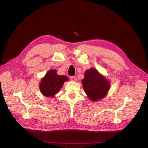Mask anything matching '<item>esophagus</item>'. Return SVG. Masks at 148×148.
<instances>
[{
    "instance_id": "esophagus-1",
    "label": "esophagus",
    "mask_w": 148,
    "mask_h": 148,
    "mask_svg": "<svg viewBox=\"0 0 148 148\" xmlns=\"http://www.w3.org/2000/svg\"><path fill=\"white\" fill-rule=\"evenodd\" d=\"M70 79L71 80V81H73V82H76V81H77V78H76L75 77H74V76H72V77H70Z\"/></svg>"
}]
</instances>
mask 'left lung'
<instances>
[{"label": "left lung", "instance_id": "obj_1", "mask_svg": "<svg viewBox=\"0 0 148 148\" xmlns=\"http://www.w3.org/2000/svg\"><path fill=\"white\" fill-rule=\"evenodd\" d=\"M82 82L84 92L89 99L94 102L104 98L110 88V82L95 69L85 71Z\"/></svg>", "mask_w": 148, "mask_h": 148}]
</instances>
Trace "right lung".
Returning <instances> with one entry per match:
<instances>
[{"mask_svg":"<svg viewBox=\"0 0 148 148\" xmlns=\"http://www.w3.org/2000/svg\"><path fill=\"white\" fill-rule=\"evenodd\" d=\"M68 80L66 76L59 75L56 70H50L41 79L39 84L40 91L44 96L53 97L60 91L64 83Z\"/></svg>","mask_w":148,"mask_h":148,"instance_id":"1","label":"right lung"}]
</instances>
